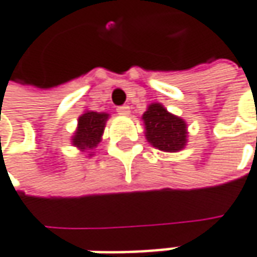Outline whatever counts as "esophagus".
Returning <instances> with one entry per match:
<instances>
[{
    "label": "esophagus",
    "mask_w": 257,
    "mask_h": 257,
    "mask_svg": "<svg viewBox=\"0 0 257 257\" xmlns=\"http://www.w3.org/2000/svg\"><path fill=\"white\" fill-rule=\"evenodd\" d=\"M116 112H117V114H120V116H128L129 106H119V107L116 109Z\"/></svg>",
    "instance_id": "34e87169"
}]
</instances>
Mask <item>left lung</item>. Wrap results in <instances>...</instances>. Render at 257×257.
<instances>
[{
  "instance_id": "1",
  "label": "left lung",
  "mask_w": 257,
  "mask_h": 257,
  "mask_svg": "<svg viewBox=\"0 0 257 257\" xmlns=\"http://www.w3.org/2000/svg\"><path fill=\"white\" fill-rule=\"evenodd\" d=\"M147 141L164 153H177L188 144V123L161 103H151L143 114Z\"/></svg>"
}]
</instances>
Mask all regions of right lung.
<instances>
[{"label":"right lung","mask_w":257,"mask_h":257,"mask_svg":"<svg viewBox=\"0 0 257 257\" xmlns=\"http://www.w3.org/2000/svg\"><path fill=\"white\" fill-rule=\"evenodd\" d=\"M107 119L109 113L85 110L78 117L77 129L71 137V144L77 147L81 153H85L88 157L94 156V148L101 141Z\"/></svg>","instance_id":"obj_1"}]
</instances>
